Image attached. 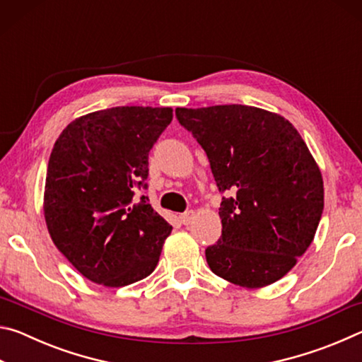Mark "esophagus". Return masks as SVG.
Masks as SVG:
<instances>
[{
  "instance_id": "1",
  "label": "esophagus",
  "mask_w": 362,
  "mask_h": 362,
  "mask_svg": "<svg viewBox=\"0 0 362 362\" xmlns=\"http://www.w3.org/2000/svg\"><path fill=\"white\" fill-rule=\"evenodd\" d=\"M193 217H194V212H193V211H187V212L180 214L179 218H180V222H182L183 225H189V223H192Z\"/></svg>"
}]
</instances>
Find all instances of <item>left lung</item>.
<instances>
[{"label":"left lung","instance_id":"obj_1","mask_svg":"<svg viewBox=\"0 0 362 362\" xmlns=\"http://www.w3.org/2000/svg\"><path fill=\"white\" fill-rule=\"evenodd\" d=\"M175 116L225 193L207 265L233 284H273L310 247L322 216V177L308 146L289 121L262 108H177Z\"/></svg>","mask_w":362,"mask_h":362}]
</instances>
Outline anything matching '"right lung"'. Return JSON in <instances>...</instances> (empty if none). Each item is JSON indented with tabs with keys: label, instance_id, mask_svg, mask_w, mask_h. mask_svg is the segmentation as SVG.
Segmentation results:
<instances>
[{
	"label": "right lung",
	"instance_id": "1",
	"mask_svg": "<svg viewBox=\"0 0 362 362\" xmlns=\"http://www.w3.org/2000/svg\"><path fill=\"white\" fill-rule=\"evenodd\" d=\"M173 108L115 107L71 121L49 158L45 218L54 244L84 278L108 287L156 268L170 226L153 211L148 153Z\"/></svg>",
	"mask_w": 362,
	"mask_h": 362
}]
</instances>
